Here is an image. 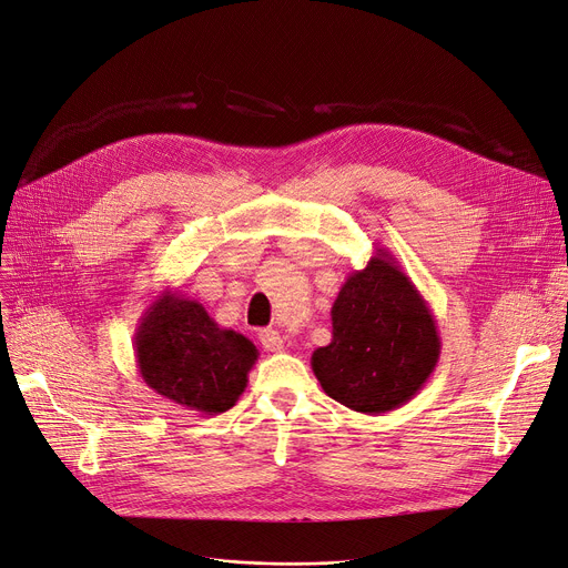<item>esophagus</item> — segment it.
Instances as JSON below:
<instances>
[{"instance_id":"34e87169","label":"esophagus","mask_w":568,"mask_h":568,"mask_svg":"<svg viewBox=\"0 0 568 568\" xmlns=\"http://www.w3.org/2000/svg\"><path fill=\"white\" fill-rule=\"evenodd\" d=\"M257 337H261V344H263L267 351H272V353H278V351L285 348V339H283L281 333L274 331V328L261 331V333H257Z\"/></svg>"}]
</instances>
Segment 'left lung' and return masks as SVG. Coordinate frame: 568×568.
<instances>
[{
	"instance_id": "obj_1",
	"label": "left lung",
	"mask_w": 568,
	"mask_h": 568,
	"mask_svg": "<svg viewBox=\"0 0 568 568\" xmlns=\"http://www.w3.org/2000/svg\"><path fill=\"white\" fill-rule=\"evenodd\" d=\"M331 320L333 339L311 365L322 389L355 412L383 415L405 405L437 367L435 315L387 248L346 278Z\"/></svg>"
}]
</instances>
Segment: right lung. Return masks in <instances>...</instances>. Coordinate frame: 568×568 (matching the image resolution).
I'll use <instances>...</instances> for the list:
<instances>
[{
	"instance_id": "right-lung-1",
	"label": "right lung",
	"mask_w": 568,
	"mask_h": 568,
	"mask_svg": "<svg viewBox=\"0 0 568 568\" xmlns=\"http://www.w3.org/2000/svg\"><path fill=\"white\" fill-rule=\"evenodd\" d=\"M142 381L172 403L215 417L242 396L257 348L244 335L220 328L199 301L165 290L133 335Z\"/></svg>"
}]
</instances>
